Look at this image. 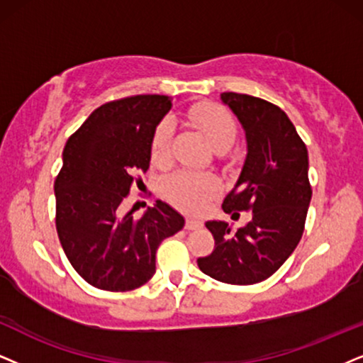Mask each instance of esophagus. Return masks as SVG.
I'll use <instances>...</instances> for the list:
<instances>
[{
    "mask_svg": "<svg viewBox=\"0 0 363 363\" xmlns=\"http://www.w3.org/2000/svg\"><path fill=\"white\" fill-rule=\"evenodd\" d=\"M199 228H203V223L201 221H197V219H192V218L186 219V229L192 231V229H199Z\"/></svg>",
    "mask_w": 363,
    "mask_h": 363,
    "instance_id": "obj_1",
    "label": "esophagus"
}]
</instances>
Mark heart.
Here are the masks:
<instances>
[{"mask_svg": "<svg viewBox=\"0 0 363 363\" xmlns=\"http://www.w3.org/2000/svg\"><path fill=\"white\" fill-rule=\"evenodd\" d=\"M191 122L203 130L216 150H228L238 137V122L233 113L223 105L214 102H201L192 105L187 112ZM174 122L164 117L155 127L150 139V160L155 166H164L172 154ZM164 192L169 199L181 208L196 211L203 208L206 199L221 189L218 176L211 172L176 171L164 179Z\"/></svg>", "mask_w": 363, "mask_h": 363, "instance_id": "1", "label": "heart"}]
</instances>
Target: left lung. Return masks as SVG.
I'll return each instance as SVG.
<instances>
[{"mask_svg": "<svg viewBox=\"0 0 363 363\" xmlns=\"http://www.w3.org/2000/svg\"><path fill=\"white\" fill-rule=\"evenodd\" d=\"M221 99L240 118L247 140L245 167L223 211H251L253 218L236 233L224 221L206 223L214 250L197 258V266L218 281L255 284L277 272L303 235L311 199L308 150L278 105L235 91Z\"/></svg>", "mask_w": 363, "mask_h": 363, "instance_id": "8db88e82", "label": "left lung"}]
</instances>
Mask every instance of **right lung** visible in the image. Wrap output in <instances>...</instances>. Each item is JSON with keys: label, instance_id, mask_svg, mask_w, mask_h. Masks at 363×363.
<instances>
[{"label": "right lung", "instance_id": "obj_1", "mask_svg": "<svg viewBox=\"0 0 363 363\" xmlns=\"http://www.w3.org/2000/svg\"><path fill=\"white\" fill-rule=\"evenodd\" d=\"M166 95H132L100 105L68 137L55 179V224L68 261L91 286L130 291L155 273V251L184 226L157 201L140 219L121 216L139 174L149 169L150 139L169 108Z\"/></svg>", "mask_w": 363, "mask_h": 363}]
</instances>
